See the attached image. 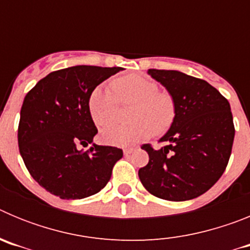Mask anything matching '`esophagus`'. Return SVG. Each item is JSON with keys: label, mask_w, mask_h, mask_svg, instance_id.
Returning a JSON list of instances; mask_svg holds the SVG:
<instances>
[{"label": "esophagus", "mask_w": 250, "mask_h": 250, "mask_svg": "<svg viewBox=\"0 0 250 250\" xmlns=\"http://www.w3.org/2000/svg\"><path fill=\"white\" fill-rule=\"evenodd\" d=\"M135 149L136 147H125V149H124V155H130L131 152L135 151Z\"/></svg>", "instance_id": "esophagus-1"}]
</instances>
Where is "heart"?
Returning a JSON list of instances; mask_svg holds the SVG:
<instances>
[{"label": "heart", "instance_id": "obj_1", "mask_svg": "<svg viewBox=\"0 0 250 250\" xmlns=\"http://www.w3.org/2000/svg\"><path fill=\"white\" fill-rule=\"evenodd\" d=\"M114 96L109 89L98 86L89 98V111L92 120L99 126H104L116 118L118 101L135 102L130 125L113 124L101 130L104 143L114 146H129L151 136L152 132L163 134L167 131L176 116V103L173 95L159 91L158 83L146 77L130 75L120 77L112 83Z\"/></svg>", "mask_w": 250, "mask_h": 250}]
</instances>
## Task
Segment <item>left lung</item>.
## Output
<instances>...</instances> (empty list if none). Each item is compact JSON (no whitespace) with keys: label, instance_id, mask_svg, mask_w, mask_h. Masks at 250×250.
Listing matches in <instances>:
<instances>
[{"label":"left lung","instance_id":"1","mask_svg":"<svg viewBox=\"0 0 250 250\" xmlns=\"http://www.w3.org/2000/svg\"><path fill=\"white\" fill-rule=\"evenodd\" d=\"M147 74L173 95L176 116L160 141L150 145L146 167L139 170L141 184L152 195L185 202L208 191L228 165L234 124L228 100L207 81L176 70L150 68Z\"/></svg>","mask_w":250,"mask_h":250}]
</instances>
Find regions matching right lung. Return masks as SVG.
Instances as JSON below:
<instances>
[{"instance_id": "obj_1", "label": "right lung", "mask_w": 250, "mask_h": 250, "mask_svg": "<svg viewBox=\"0 0 250 250\" xmlns=\"http://www.w3.org/2000/svg\"><path fill=\"white\" fill-rule=\"evenodd\" d=\"M123 67L79 65L54 71L25 96L19 147L31 176L61 199H83L107 184L123 150L93 144L98 129L89 111L92 90Z\"/></svg>"}]
</instances>
